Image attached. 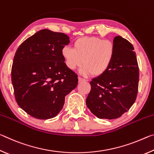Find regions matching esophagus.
<instances>
[{
    "instance_id": "esophagus-1",
    "label": "esophagus",
    "mask_w": 154,
    "mask_h": 154,
    "mask_svg": "<svg viewBox=\"0 0 154 154\" xmlns=\"http://www.w3.org/2000/svg\"><path fill=\"white\" fill-rule=\"evenodd\" d=\"M78 79H79V83L87 82V81L85 80V79H83V78H82V77H79V78H78Z\"/></svg>"
}]
</instances>
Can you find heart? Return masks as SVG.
<instances>
[{"label":"heart","instance_id":"heart-1","mask_svg":"<svg viewBox=\"0 0 154 154\" xmlns=\"http://www.w3.org/2000/svg\"><path fill=\"white\" fill-rule=\"evenodd\" d=\"M74 48L65 46L62 56L70 70L83 64L80 73L100 76L107 71L113 60L116 46L113 41L96 36H85L75 41Z\"/></svg>","mask_w":154,"mask_h":154}]
</instances>
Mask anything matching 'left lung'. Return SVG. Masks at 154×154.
I'll use <instances>...</instances> for the list:
<instances>
[{"label": "left lung", "instance_id": "left-lung-1", "mask_svg": "<svg viewBox=\"0 0 154 154\" xmlns=\"http://www.w3.org/2000/svg\"><path fill=\"white\" fill-rule=\"evenodd\" d=\"M116 54L105 73L90 82L86 105L100 119H113L129 110L136 100L139 69L133 45L121 36L113 39Z\"/></svg>", "mask_w": 154, "mask_h": 154}]
</instances>
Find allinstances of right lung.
I'll return each mask as SVG.
<instances>
[{
	"label": "right lung",
	"mask_w": 154,
	"mask_h": 154,
	"mask_svg": "<svg viewBox=\"0 0 154 154\" xmlns=\"http://www.w3.org/2000/svg\"><path fill=\"white\" fill-rule=\"evenodd\" d=\"M69 37L48 29L25 40L15 52L11 82L17 105L34 118H53L65 96L77 87V75L66 66L62 49Z\"/></svg>",
	"instance_id": "obj_1"
}]
</instances>
